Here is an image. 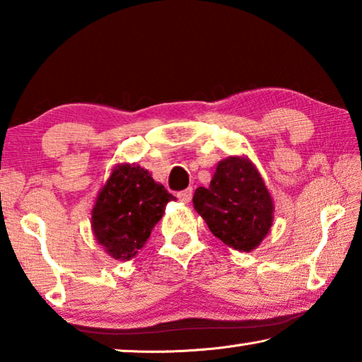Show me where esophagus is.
<instances>
[{"label": "esophagus", "mask_w": 362, "mask_h": 362, "mask_svg": "<svg viewBox=\"0 0 362 362\" xmlns=\"http://www.w3.org/2000/svg\"><path fill=\"white\" fill-rule=\"evenodd\" d=\"M192 196H193L192 188H185V189H182V192L177 193V198H179L183 204L189 203V201H192Z\"/></svg>", "instance_id": "obj_1"}]
</instances>
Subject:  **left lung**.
<instances>
[{
  "label": "left lung",
  "instance_id": "obj_1",
  "mask_svg": "<svg viewBox=\"0 0 362 362\" xmlns=\"http://www.w3.org/2000/svg\"><path fill=\"white\" fill-rule=\"evenodd\" d=\"M193 206L214 236L243 252L259 246L273 225V199L246 156L220 161L211 185L196 188Z\"/></svg>",
  "mask_w": 362,
  "mask_h": 362
}]
</instances>
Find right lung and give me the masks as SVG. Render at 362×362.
<instances>
[{"instance_id":"1","label":"right lung","mask_w":362,"mask_h":362,"mask_svg":"<svg viewBox=\"0 0 362 362\" xmlns=\"http://www.w3.org/2000/svg\"><path fill=\"white\" fill-rule=\"evenodd\" d=\"M174 199L146 169L118 164L97 194L90 214L97 243L115 260H131Z\"/></svg>"}]
</instances>
